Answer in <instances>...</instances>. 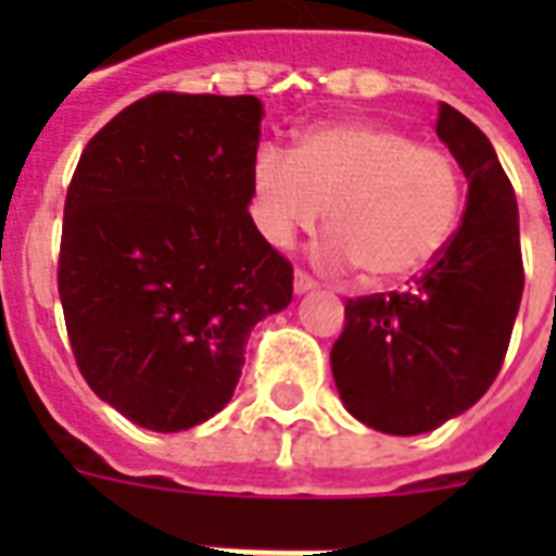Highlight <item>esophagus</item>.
<instances>
[{
	"mask_svg": "<svg viewBox=\"0 0 556 556\" xmlns=\"http://www.w3.org/2000/svg\"><path fill=\"white\" fill-rule=\"evenodd\" d=\"M315 286H318V282H315L309 274H303V270H298V274H294V291H298V294H306V291H313Z\"/></svg>",
	"mask_w": 556,
	"mask_h": 556,
	"instance_id": "esophagus-1",
	"label": "esophagus"
}]
</instances>
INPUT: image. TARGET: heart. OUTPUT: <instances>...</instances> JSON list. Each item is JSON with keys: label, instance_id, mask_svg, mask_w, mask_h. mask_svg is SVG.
<instances>
[{"label": "heart", "instance_id": "1", "mask_svg": "<svg viewBox=\"0 0 556 556\" xmlns=\"http://www.w3.org/2000/svg\"><path fill=\"white\" fill-rule=\"evenodd\" d=\"M253 217L274 247H291L327 211L325 258L357 265L387 286L422 274L462 217V175L441 148L375 122L309 130L294 154L262 146L253 157Z\"/></svg>", "mask_w": 556, "mask_h": 556}]
</instances>
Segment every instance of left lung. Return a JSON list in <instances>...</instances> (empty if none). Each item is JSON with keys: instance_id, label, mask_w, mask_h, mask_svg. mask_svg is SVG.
<instances>
[{"instance_id": "left-lung-1", "label": "left lung", "mask_w": 556, "mask_h": 556, "mask_svg": "<svg viewBox=\"0 0 556 556\" xmlns=\"http://www.w3.org/2000/svg\"><path fill=\"white\" fill-rule=\"evenodd\" d=\"M438 137L467 178L462 226L408 291L345 303L330 351L342 405L387 434L438 429L485 396L525 291L518 202L489 137L450 103Z\"/></svg>"}]
</instances>
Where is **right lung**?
<instances>
[{"label":"right lung","mask_w":556,"mask_h":556,"mask_svg":"<svg viewBox=\"0 0 556 556\" xmlns=\"http://www.w3.org/2000/svg\"><path fill=\"white\" fill-rule=\"evenodd\" d=\"M253 94L157 91L103 125L71 178L59 298L86 384L151 431L229 405L247 339L291 303L289 258L255 229Z\"/></svg>","instance_id":"right-lung-1"}]
</instances>
